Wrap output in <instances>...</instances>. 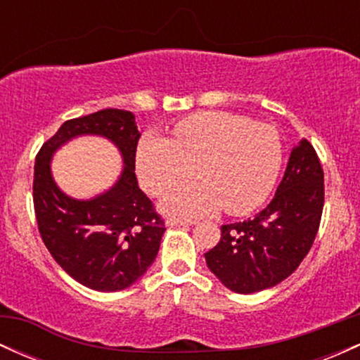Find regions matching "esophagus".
Listing matches in <instances>:
<instances>
[{
    "label": "esophagus",
    "instance_id": "34e87169",
    "mask_svg": "<svg viewBox=\"0 0 360 360\" xmlns=\"http://www.w3.org/2000/svg\"><path fill=\"white\" fill-rule=\"evenodd\" d=\"M194 221H188V220H181V218H167L166 225L167 226H188L193 225Z\"/></svg>",
    "mask_w": 360,
    "mask_h": 360
}]
</instances>
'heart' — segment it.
<instances>
[{
  "mask_svg": "<svg viewBox=\"0 0 360 360\" xmlns=\"http://www.w3.org/2000/svg\"><path fill=\"white\" fill-rule=\"evenodd\" d=\"M172 134H147L135 157L140 184L154 196L191 177L194 166L203 177L167 193L160 203L166 213L203 217L225 206L230 214H247L269 198L283 164L276 128L229 111H201L179 120Z\"/></svg>",
  "mask_w": 360,
  "mask_h": 360,
  "instance_id": "1",
  "label": "heart"
}]
</instances>
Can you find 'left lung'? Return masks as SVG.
<instances>
[{
    "instance_id": "1",
    "label": "left lung",
    "mask_w": 360,
    "mask_h": 360,
    "mask_svg": "<svg viewBox=\"0 0 360 360\" xmlns=\"http://www.w3.org/2000/svg\"><path fill=\"white\" fill-rule=\"evenodd\" d=\"M325 203L323 169L308 140L291 150L283 181L262 212L221 225L206 252L210 271L230 291L252 295L292 274L315 242Z\"/></svg>"
}]
</instances>
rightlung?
Listing matches in <instances>:
<instances>
[{
    "instance_id": "right-lung-1",
    "label": "right lung",
    "mask_w": 360,
    "mask_h": 360,
    "mask_svg": "<svg viewBox=\"0 0 360 360\" xmlns=\"http://www.w3.org/2000/svg\"><path fill=\"white\" fill-rule=\"evenodd\" d=\"M81 134L108 138L124 160L117 183L91 200L62 193L50 171L53 152ZM139 139L134 113L108 108L64 122L37 154L34 206L40 237L62 269L94 291L131 286L155 260L166 232L135 177Z\"/></svg>"
}]
</instances>
